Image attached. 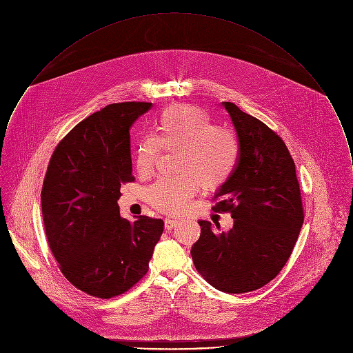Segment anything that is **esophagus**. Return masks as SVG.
Returning <instances> with one entry per match:
<instances>
[{
	"label": "esophagus",
	"mask_w": 353,
	"mask_h": 353,
	"mask_svg": "<svg viewBox=\"0 0 353 353\" xmlns=\"http://www.w3.org/2000/svg\"><path fill=\"white\" fill-rule=\"evenodd\" d=\"M178 224H179V221H178V220H171V219H165V220H164L165 230H168V231H171L172 228H175Z\"/></svg>",
	"instance_id": "34e87169"
}]
</instances>
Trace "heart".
<instances>
[{"label":"heart","mask_w":353,"mask_h":353,"mask_svg":"<svg viewBox=\"0 0 353 353\" xmlns=\"http://www.w3.org/2000/svg\"><path fill=\"white\" fill-rule=\"evenodd\" d=\"M156 136H144L136 145L134 165L140 176L154 171L161 148L176 151L175 178H160L148 189L152 208L171 216L182 214L199 183L217 190L232 176L241 154L236 136L217 126L210 115L196 105H172L156 119Z\"/></svg>","instance_id":"b5f03b06"}]
</instances>
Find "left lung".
I'll return each instance as SVG.
<instances>
[{"label": "left lung", "mask_w": 353, "mask_h": 353, "mask_svg": "<svg viewBox=\"0 0 353 353\" xmlns=\"http://www.w3.org/2000/svg\"><path fill=\"white\" fill-rule=\"evenodd\" d=\"M235 126L238 165L213 197L214 212L231 213L228 231L201 225L192 258L202 277L227 294L255 291L272 281L287 263L304 220L295 161L285 143L255 117L224 101Z\"/></svg>", "instance_id": "obj_1"}]
</instances>
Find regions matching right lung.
Returning <instances> with one entry per match:
<instances>
[{"label": "right lung", "instance_id": "add662e5", "mask_svg": "<svg viewBox=\"0 0 353 353\" xmlns=\"http://www.w3.org/2000/svg\"><path fill=\"white\" fill-rule=\"evenodd\" d=\"M152 103L108 104L77 123L51 154L41 193L48 243L66 280L101 299L148 272L164 221L123 219L121 185L133 182L130 128Z\"/></svg>", "mask_w": 353, "mask_h": 353}]
</instances>
